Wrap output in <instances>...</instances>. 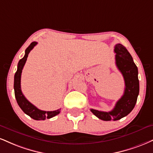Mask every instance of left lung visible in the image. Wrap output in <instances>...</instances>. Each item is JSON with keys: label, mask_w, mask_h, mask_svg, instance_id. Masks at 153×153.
<instances>
[{"label": "left lung", "mask_w": 153, "mask_h": 153, "mask_svg": "<svg viewBox=\"0 0 153 153\" xmlns=\"http://www.w3.org/2000/svg\"><path fill=\"white\" fill-rule=\"evenodd\" d=\"M115 64L122 73L125 80L124 94L110 112L91 109V111L99 119L105 121L118 120L128 115L133 110L139 95L138 71L131 55L122 44L115 45Z\"/></svg>", "instance_id": "obj_1"}]
</instances>
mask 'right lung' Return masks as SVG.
I'll return each mask as SVG.
<instances>
[{
  "mask_svg": "<svg viewBox=\"0 0 153 153\" xmlns=\"http://www.w3.org/2000/svg\"><path fill=\"white\" fill-rule=\"evenodd\" d=\"M37 43H38L37 42L31 43L30 45L25 50V56L18 62L17 71H16L14 76V91L16 101H17L18 105L24 113L28 116H30L31 118L36 120H45L46 118H51V117L58 115L61 109L54 110V111H44V110H39L25 98V97L24 96L23 93H22L21 88L22 70H23L24 65H25L29 53L30 52L31 50L36 46Z\"/></svg>",
  "mask_w": 153,
  "mask_h": 153,
  "instance_id": "obj_1",
  "label": "right lung"
}]
</instances>
